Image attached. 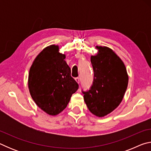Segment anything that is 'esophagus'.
<instances>
[{
    "label": "esophagus",
    "mask_w": 151,
    "mask_h": 151,
    "mask_svg": "<svg viewBox=\"0 0 151 151\" xmlns=\"http://www.w3.org/2000/svg\"><path fill=\"white\" fill-rule=\"evenodd\" d=\"M75 80H76V81L77 82V83H78V84L80 83V81H81V79H80V78H78V77L76 78H75Z\"/></svg>",
    "instance_id": "1"
}]
</instances>
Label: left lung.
I'll list each match as a JSON object with an SVG mask.
<instances>
[{
	"instance_id": "left-lung-1",
	"label": "left lung",
	"mask_w": 151,
	"mask_h": 151,
	"mask_svg": "<svg viewBox=\"0 0 151 151\" xmlns=\"http://www.w3.org/2000/svg\"><path fill=\"white\" fill-rule=\"evenodd\" d=\"M95 47L98 52L91 57L93 83L88 91L83 93L91 113L103 117L121 104L127 88L129 76L124 63L111 48L104 46Z\"/></svg>"
}]
</instances>
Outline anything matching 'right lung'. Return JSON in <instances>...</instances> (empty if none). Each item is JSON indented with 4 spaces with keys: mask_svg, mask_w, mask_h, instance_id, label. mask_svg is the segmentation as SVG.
Masks as SVG:
<instances>
[{
    "mask_svg": "<svg viewBox=\"0 0 151 151\" xmlns=\"http://www.w3.org/2000/svg\"><path fill=\"white\" fill-rule=\"evenodd\" d=\"M59 52V47L52 45L45 48L30 68L28 86L33 101L51 116L65 109L78 85L70 75V68Z\"/></svg>",
    "mask_w": 151,
    "mask_h": 151,
    "instance_id": "add662e5",
    "label": "right lung"
}]
</instances>
